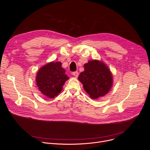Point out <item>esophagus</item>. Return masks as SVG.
<instances>
[{
  "label": "esophagus",
  "instance_id": "esophagus-1",
  "mask_svg": "<svg viewBox=\"0 0 150 150\" xmlns=\"http://www.w3.org/2000/svg\"><path fill=\"white\" fill-rule=\"evenodd\" d=\"M72 75L74 76H75V77H78V75H79V73H78V71H75V72H72Z\"/></svg>",
  "mask_w": 150,
  "mask_h": 150
}]
</instances>
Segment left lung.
<instances>
[{
  "label": "left lung",
  "instance_id": "left-lung-1",
  "mask_svg": "<svg viewBox=\"0 0 150 150\" xmlns=\"http://www.w3.org/2000/svg\"><path fill=\"white\" fill-rule=\"evenodd\" d=\"M83 87L93 99L104 96L113 85V75L101 61L90 60L84 65V71L78 76Z\"/></svg>",
  "mask_w": 150,
  "mask_h": 150
}]
</instances>
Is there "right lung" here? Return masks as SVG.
Wrapping results in <instances>:
<instances>
[{
  "mask_svg": "<svg viewBox=\"0 0 150 150\" xmlns=\"http://www.w3.org/2000/svg\"><path fill=\"white\" fill-rule=\"evenodd\" d=\"M69 79L60 62H52L41 67L36 76V83L40 92L53 98L61 92L63 85Z\"/></svg>",
  "mask_w": 150,
  "mask_h": 150,
  "instance_id": "obj_1",
  "label": "right lung"
}]
</instances>
